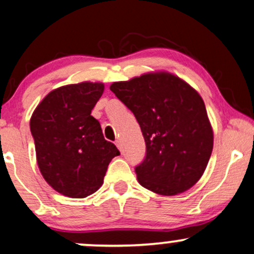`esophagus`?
<instances>
[{"mask_svg": "<svg viewBox=\"0 0 254 254\" xmlns=\"http://www.w3.org/2000/svg\"><path fill=\"white\" fill-rule=\"evenodd\" d=\"M116 145H117V147H118L120 151H122V148H123V145H122V141L120 140H117L116 141Z\"/></svg>", "mask_w": 254, "mask_h": 254, "instance_id": "1", "label": "esophagus"}]
</instances>
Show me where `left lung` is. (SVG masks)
I'll list each match as a JSON object with an SVG mask.
<instances>
[{
  "mask_svg": "<svg viewBox=\"0 0 254 254\" xmlns=\"http://www.w3.org/2000/svg\"><path fill=\"white\" fill-rule=\"evenodd\" d=\"M134 113L146 142V157L135 168L141 186L173 196L203 175L213 149V130L199 93L167 71L147 73L111 85Z\"/></svg>",
  "mask_w": 254,
  "mask_h": 254,
  "instance_id": "8db88e82",
  "label": "left lung"
}]
</instances>
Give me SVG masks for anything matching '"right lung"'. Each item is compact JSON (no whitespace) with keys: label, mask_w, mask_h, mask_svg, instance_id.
I'll return each instance as SVG.
<instances>
[{"label":"right lung","mask_w":254,"mask_h":254,"mask_svg":"<svg viewBox=\"0 0 254 254\" xmlns=\"http://www.w3.org/2000/svg\"><path fill=\"white\" fill-rule=\"evenodd\" d=\"M102 82L65 85L51 91L34 111L30 131L37 165L52 189L85 198L102 186L109 162L119 156L105 140L91 111L102 96Z\"/></svg>","instance_id":"right-lung-1"}]
</instances>
